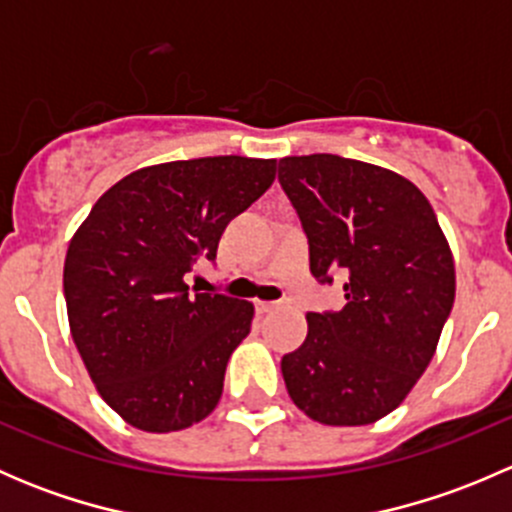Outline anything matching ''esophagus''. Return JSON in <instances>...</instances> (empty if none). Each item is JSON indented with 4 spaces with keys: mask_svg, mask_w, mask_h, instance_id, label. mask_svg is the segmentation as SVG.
Instances as JSON below:
<instances>
[{
    "mask_svg": "<svg viewBox=\"0 0 512 512\" xmlns=\"http://www.w3.org/2000/svg\"><path fill=\"white\" fill-rule=\"evenodd\" d=\"M277 307H280V302H257V309H260L262 314L272 312V309H277Z\"/></svg>",
    "mask_w": 512,
    "mask_h": 512,
    "instance_id": "34e87169",
    "label": "esophagus"
}]
</instances>
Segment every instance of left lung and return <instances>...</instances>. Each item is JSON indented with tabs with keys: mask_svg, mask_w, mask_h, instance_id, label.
I'll return each instance as SVG.
<instances>
[{
	"mask_svg": "<svg viewBox=\"0 0 512 512\" xmlns=\"http://www.w3.org/2000/svg\"><path fill=\"white\" fill-rule=\"evenodd\" d=\"M280 183L309 237L312 275L347 277L342 312L307 314V339L282 356L287 394L324 426L376 423L436 354L456 299L451 245L426 195L381 165L287 156Z\"/></svg>",
	"mask_w": 512,
	"mask_h": 512,
	"instance_id": "obj_1",
	"label": "left lung"
}]
</instances>
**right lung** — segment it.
<instances>
[{
    "label": "right lung",
    "instance_id": "add662e5",
    "mask_svg": "<svg viewBox=\"0 0 512 512\" xmlns=\"http://www.w3.org/2000/svg\"><path fill=\"white\" fill-rule=\"evenodd\" d=\"M275 158L146 165L106 190L64 262L69 329L101 399L138 431L173 433L213 414L255 307L188 294L225 225L275 180Z\"/></svg>",
    "mask_w": 512,
    "mask_h": 512
}]
</instances>
